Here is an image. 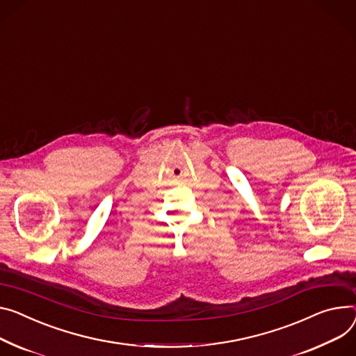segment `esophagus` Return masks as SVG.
<instances>
[{"instance_id":"1","label":"esophagus","mask_w":356,"mask_h":356,"mask_svg":"<svg viewBox=\"0 0 356 356\" xmlns=\"http://www.w3.org/2000/svg\"><path fill=\"white\" fill-rule=\"evenodd\" d=\"M131 252H132V254H134V250H131Z\"/></svg>"}]
</instances>
